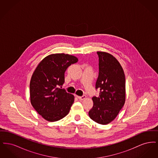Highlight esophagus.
<instances>
[{
    "instance_id": "1",
    "label": "esophagus",
    "mask_w": 158,
    "mask_h": 158,
    "mask_svg": "<svg viewBox=\"0 0 158 158\" xmlns=\"http://www.w3.org/2000/svg\"><path fill=\"white\" fill-rule=\"evenodd\" d=\"M77 97L78 98V99H79V100H83V99H85V98H86V95H83L81 96V97L77 96Z\"/></svg>"
}]
</instances>
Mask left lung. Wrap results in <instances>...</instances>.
Wrapping results in <instances>:
<instances>
[{"instance_id":"8db88e82","label":"left lung","mask_w":158,"mask_h":158,"mask_svg":"<svg viewBox=\"0 0 158 158\" xmlns=\"http://www.w3.org/2000/svg\"><path fill=\"white\" fill-rule=\"evenodd\" d=\"M99 73L96 89L98 97H93L94 105L89 116L98 124H107L115 119L125 103L126 79L120 63L112 55L97 52Z\"/></svg>"}]
</instances>
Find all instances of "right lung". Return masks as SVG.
<instances>
[{"label": "right lung", "mask_w": 158, "mask_h": 158, "mask_svg": "<svg viewBox=\"0 0 158 158\" xmlns=\"http://www.w3.org/2000/svg\"><path fill=\"white\" fill-rule=\"evenodd\" d=\"M77 61L69 54H51L39 63L33 73L30 85L31 103L46 120H60L69 113L74 96L61 89V86L64 82L66 69Z\"/></svg>", "instance_id": "add662e5"}]
</instances>
